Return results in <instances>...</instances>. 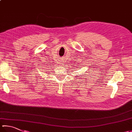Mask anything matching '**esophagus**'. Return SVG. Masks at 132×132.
I'll return each mask as SVG.
<instances>
[{
	"label": "esophagus",
	"mask_w": 132,
	"mask_h": 132,
	"mask_svg": "<svg viewBox=\"0 0 132 132\" xmlns=\"http://www.w3.org/2000/svg\"><path fill=\"white\" fill-rule=\"evenodd\" d=\"M61 64H62V63H61Z\"/></svg>",
	"instance_id": "1"
}]
</instances>
